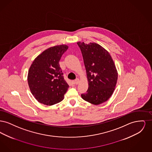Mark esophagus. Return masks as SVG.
<instances>
[{"label":"esophagus","instance_id":"obj_1","mask_svg":"<svg viewBox=\"0 0 152 152\" xmlns=\"http://www.w3.org/2000/svg\"><path fill=\"white\" fill-rule=\"evenodd\" d=\"M79 83V79H76L74 81V84H76V85L78 84Z\"/></svg>","mask_w":152,"mask_h":152}]
</instances>
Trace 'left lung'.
I'll return each instance as SVG.
<instances>
[{"label": "left lung", "mask_w": 152, "mask_h": 152, "mask_svg": "<svg viewBox=\"0 0 152 152\" xmlns=\"http://www.w3.org/2000/svg\"><path fill=\"white\" fill-rule=\"evenodd\" d=\"M77 44L81 50L87 72L88 89L81 94L83 100L94 105L107 101L116 86L118 73L108 51L96 43Z\"/></svg>", "instance_id": "left-lung-1"}]
</instances>
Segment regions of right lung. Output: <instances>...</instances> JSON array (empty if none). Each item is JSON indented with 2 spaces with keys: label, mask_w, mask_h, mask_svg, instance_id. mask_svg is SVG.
I'll use <instances>...</instances> for the list:
<instances>
[{
  "label": "right lung",
  "mask_w": 152,
  "mask_h": 152,
  "mask_svg": "<svg viewBox=\"0 0 152 152\" xmlns=\"http://www.w3.org/2000/svg\"><path fill=\"white\" fill-rule=\"evenodd\" d=\"M68 48L65 44L50 47L33 61L27 80L30 91L38 102L50 106L64 99L69 86L58 62Z\"/></svg>",
  "instance_id": "obj_1"
}]
</instances>
